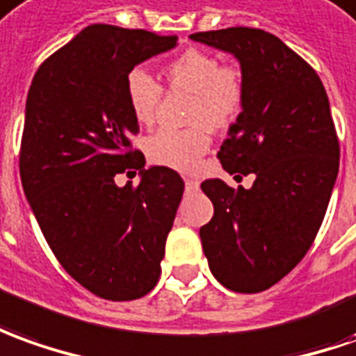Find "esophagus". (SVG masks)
I'll return each instance as SVG.
<instances>
[{"mask_svg":"<svg viewBox=\"0 0 356 356\" xmlns=\"http://www.w3.org/2000/svg\"><path fill=\"white\" fill-rule=\"evenodd\" d=\"M186 190L188 192H197L200 190V182L193 180V178H186Z\"/></svg>","mask_w":356,"mask_h":356,"instance_id":"obj_1","label":"esophagus"}]
</instances>
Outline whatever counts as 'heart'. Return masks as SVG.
<instances>
[{"label": "heart", "mask_w": 356, "mask_h": 356, "mask_svg": "<svg viewBox=\"0 0 356 356\" xmlns=\"http://www.w3.org/2000/svg\"><path fill=\"white\" fill-rule=\"evenodd\" d=\"M170 89L188 90V122L184 129H161L147 139V154L156 164L190 172L202 163L211 145L209 129L230 126L244 106L246 85L236 65L220 63L207 50L190 48L174 58L166 70ZM163 99V87L141 67L126 75V100L141 126H151Z\"/></svg>", "instance_id": "heart-1"}]
</instances>
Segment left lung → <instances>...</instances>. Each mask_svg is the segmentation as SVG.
Masks as SVG:
<instances>
[{"label":"left lung","mask_w":356,"mask_h":356,"mask_svg":"<svg viewBox=\"0 0 356 356\" xmlns=\"http://www.w3.org/2000/svg\"><path fill=\"white\" fill-rule=\"evenodd\" d=\"M240 61L246 99L217 153L246 190L202 184L213 219L200 229L211 273L234 293H261L295 269L320 230L339 172V139L318 73L275 34L232 26L190 36Z\"/></svg>","instance_id":"obj_1"}]
</instances>
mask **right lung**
<instances>
[{
  "label": "right lung",
  "mask_w": 356,
  "mask_h": 356,
  "mask_svg": "<svg viewBox=\"0 0 356 356\" xmlns=\"http://www.w3.org/2000/svg\"><path fill=\"white\" fill-rule=\"evenodd\" d=\"M178 36L90 24L34 75L24 108L19 170L26 200L61 267L106 300H136L161 277L166 236L184 193L180 174L145 168L131 149L139 124L126 75ZM139 170L120 188L116 173Z\"/></svg>",
  "instance_id": "right-lung-1"
}]
</instances>
